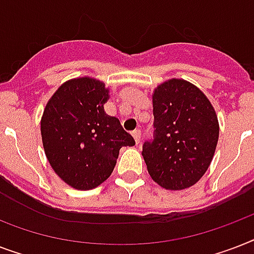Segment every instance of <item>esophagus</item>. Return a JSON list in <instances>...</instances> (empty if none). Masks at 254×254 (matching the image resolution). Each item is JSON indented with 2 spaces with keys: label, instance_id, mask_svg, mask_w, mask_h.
<instances>
[{
  "label": "esophagus",
  "instance_id": "obj_1",
  "mask_svg": "<svg viewBox=\"0 0 254 254\" xmlns=\"http://www.w3.org/2000/svg\"><path fill=\"white\" fill-rule=\"evenodd\" d=\"M131 135H133L135 143L138 145L139 141H141V130H139V129H135L134 131H131Z\"/></svg>",
  "mask_w": 254,
  "mask_h": 254
}]
</instances>
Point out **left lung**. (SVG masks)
<instances>
[{
    "label": "left lung",
    "mask_w": 254,
    "mask_h": 254,
    "mask_svg": "<svg viewBox=\"0 0 254 254\" xmlns=\"http://www.w3.org/2000/svg\"><path fill=\"white\" fill-rule=\"evenodd\" d=\"M153 115V138L142 146L147 171L163 189H189L204 175L215 154V109L199 88L173 79L154 91Z\"/></svg>",
    "instance_id": "left-lung-1"
}]
</instances>
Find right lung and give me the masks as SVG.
<instances>
[{
  "label": "right lung",
  "instance_id": "add662e5",
  "mask_svg": "<svg viewBox=\"0 0 254 254\" xmlns=\"http://www.w3.org/2000/svg\"><path fill=\"white\" fill-rule=\"evenodd\" d=\"M108 89L91 77L58 88L41 121L42 142L54 171L76 190H92L107 181L123 146L134 139L119 119L104 112Z\"/></svg>",
  "mask_w": 254,
  "mask_h": 254
}]
</instances>
